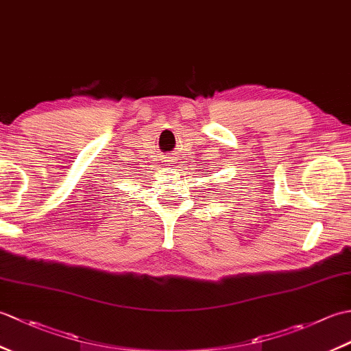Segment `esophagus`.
Instances as JSON below:
<instances>
[{"label":"esophagus","instance_id":"1","mask_svg":"<svg viewBox=\"0 0 351 351\" xmlns=\"http://www.w3.org/2000/svg\"><path fill=\"white\" fill-rule=\"evenodd\" d=\"M164 162H166V166H169V167L173 166V164H176L173 156H166V160H164Z\"/></svg>","mask_w":351,"mask_h":351}]
</instances>
